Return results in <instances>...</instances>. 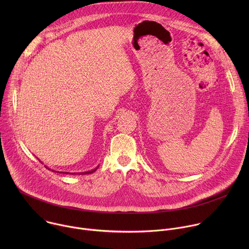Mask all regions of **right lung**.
Returning <instances> with one entry per match:
<instances>
[{
	"label": "right lung",
	"mask_w": 249,
	"mask_h": 249,
	"mask_svg": "<svg viewBox=\"0 0 249 249\" xmlns=\"http://www.w3.org/2000/svg\"><path fill=\"white\" fill-rule=\"evenodd\" d=\"M46 167V166H45ZM48 168V167H47ZM98 168V165L95 167V168H93V169H91V170H89V171H85V172H79V173H70V172H63V173H67V174H89V173H92V172H94L96 169ZM49 169V168H48ZM52 171H55V170H52ZM55 172H59V171H55ZM60 173H62V172H60Z\"/></svg>",
	"instance_id": "1"
}]
</instances>
